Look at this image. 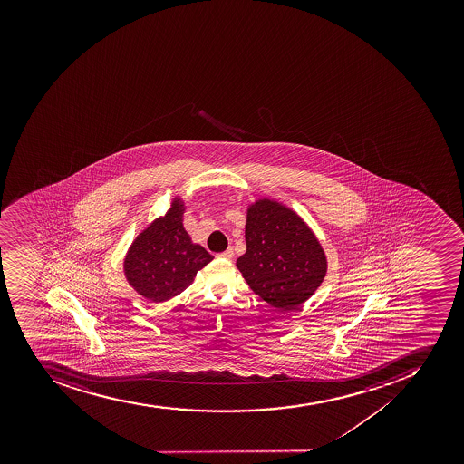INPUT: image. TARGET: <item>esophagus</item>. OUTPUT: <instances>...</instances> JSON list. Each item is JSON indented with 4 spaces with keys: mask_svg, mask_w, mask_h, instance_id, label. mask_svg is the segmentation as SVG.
<instances>
[{
    "mask_svg": "<svg viewBox=\"0 0 464 464\" xmlns=\"http://www.w3.org/2000/svg\"><path fill=\"white\" fill-rule=\"evenodd\" d=\"M234 256L233 247H228L226 252H222V254H218V258L221 259H231Z\"/></svg>",
    "mask_w": 464,
    "mask_h": 464,
    "instance_id": "esophagus-1",
    "label": "esophagus"
}]
</instances>
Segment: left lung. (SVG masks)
<instances>
[{"label": "left lung", "instance_id": "left-lung-1", "mask_svg": "<svg viewBox=\"0 0 464 464\" xmlns=\"http://www.w3.org/2000/svg\"><path fill=\"white\" fill-rule=\"evenodd\" d=\"M246 252L236 261L250 289L271 307L295 310L322 285L328 258L316 233L282 201L247 205Z\"/></svg>", "mask_w": 464, "mask_h": 464}]
</instances>
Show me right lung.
Segmentation results:
<instances>
[{"label": "right lung", "mask_w": 464, "mask_h": 464, "mask_svg": "<svg viewBox=\"0 0 464 464\" xmlns=\"http://www.w3.org/2000/svg\"><path fill=\"white\" fill-rule=\"evenodd\" d=\"M185 198L175 196L166 214L136 234L124 255L123 273L145 300L164 303L179 295L214 256L184 228Z\"/></svg>", "instance_id": "obj_1"}]
</instances>
